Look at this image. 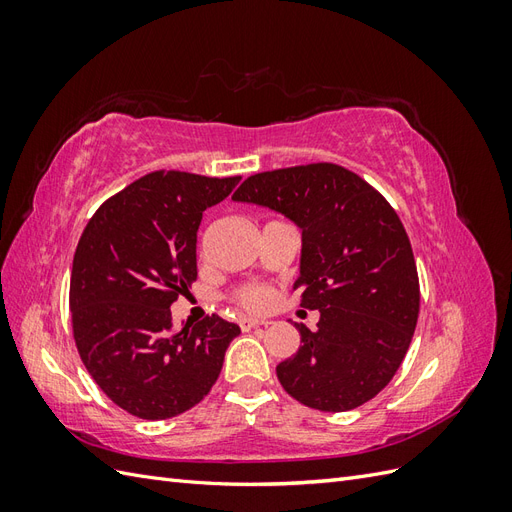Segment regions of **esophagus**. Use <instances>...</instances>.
Listing matches in <instances>:
<instances>
[{
    "instance_id": "esophagus-1",
    "label": "esophagus",
    "mask_w": 512,
    "mask_h": 512,
    "mask_svg": "<svg viewBox=\"0 0 512 512\" xmlns=\"http://www.w3.org/2000/svg\"><path fill=\"white\" fill-rule=\"evenodd\" d=\"M260 324H267V322L260 320V318H252V316H241V318H239V327H241L243 331H250V329H254V327H260Z\"/></svg>"
}]
</instances>
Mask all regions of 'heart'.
I'll use <instances>...</instances> for the list:
<instances>
[{"label":"heart","instance_id":"heart-1","mask_svg":"<svg viewBox=\"0 0 512 512\" xmlns=\"http://www.w3.org/2000/svg\"><path fill=\"white\" fill-rule=\"evenodd\" d=\"M232 297H235V301L247 309H260L267 305V299L269 294L267 290L262 286H254V284H247V286H241L237 288L235 292H232Z\"/></svg>","mask_w":512,"mask_h":512}]
</instances>
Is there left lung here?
Instances as JSON below:
<instances>
[{
    "label": "left lung",
    "mask_w": 512,
    "mask_h": 512,
    "mask_svg": "<svg viewBox=\"0 0 512 512\" xmlns=\"http://www.w3.org/2000/svg\"><path fill=\"white\" fill-rule=\"evenodd\" d=\"M232 198L303 228L294 288L320 320L314 331L297 324L303 346L275 369L284 391L322 412L374 399L404 361L421 305L412 245L389 200L331 162L256 173Z\"/></svg>",
    "instance_id": "left-lung-1"
}]
</instances>
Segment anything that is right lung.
<instances>
[{"mask_svg": "<svg viewBox=\"0 0 512 512\" xmlns=\"http://www.w3.org/2000/svg\"><path fill=\"white\" fill-rule=\"evenodd\" d=\"M239 179L153 170L106 198L76 245V350L102 393L132 416L162 421L196 406L241 333L218 314L179 329L170 316V305L196 282L203 211Z\"/></svg>", "mask_w": 512, "mask_h": 512, "instance_id": "add662e5", "label": "right lung"}]
</instances>
